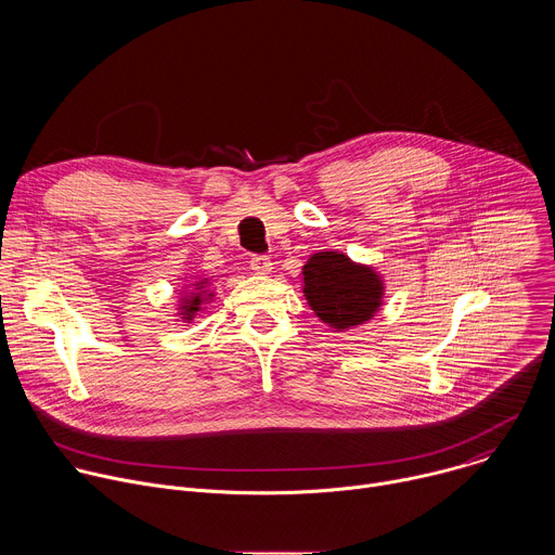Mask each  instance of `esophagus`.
<instances>
[{
    "label": "esophagus",
    "mask_w": 555,
    "mask_h": 555,
    "mask_svg": "<svg viewBox=\"0 0 555 555\" xmlns=\"http://www.w3.org/2000/svg\"><path fill=\"white\" fill-rule=\"evenodd\" d=\"M250 270L255 274H270L272 272V261L268 257H263V255H255L250 259Z\"/></svg>",
    "instance_id": "1"
}]
</instances>
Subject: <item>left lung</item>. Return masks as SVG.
Returning <instances> with one entry per match:
<instances>
[{
    "label": "left lung",
    "instance_id": "8db88e82",
    "mask_svg": "<svg viewBox=\"0 0 555 555\" xmlns=\"http://www.w3.org/2000/svg\"><path fill=\"white\" fill-rule=\"evenodd\" d=\"M302 294L323 323L345 332L373 319L382 307L384 281L343 253H315L302 266Z\"/></svg>",
    "mask_w": 555,
    "mask_h": 555
}]
</instances>
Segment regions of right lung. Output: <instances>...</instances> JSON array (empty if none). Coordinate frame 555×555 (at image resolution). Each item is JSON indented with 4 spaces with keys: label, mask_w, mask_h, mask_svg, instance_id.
Returning <instances> with one entry per match:
<instances>
[{
    "label": "right lung",
    "mask_w": 555,
    "mask_h": 555,
    "mask_svg": "<svg viewBox=\"0 0 555 555\" xmlns=\"http://www.w3.org/2000/svg\"><path fill=\"white\" fill-rule=\"evenodd\" d=\"M212 298V292L208 289V279H202V281H195L191 283V289L184 292V296L180 298V319L184 323H191L195 319V313L202 311V305Z\"/></svg>",
    "instance_id": "add662e5"
}]
</instances>
